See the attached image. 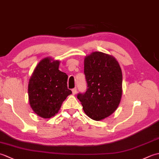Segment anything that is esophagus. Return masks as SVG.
Returning a JSON list of instances; mask_svg holds the SVG:
<instances>
[{"label":"esophagus","mask_w":159,"mask_h":159,"mask_svg":"<svg viewBox=\"0 0 159 159\" xmlns=\"http://www.w3.org/2000/svg\"><path fill=\"white\" fill-rule=\"evenodd\" d=\"M72 93L74 94H74H76V91H77V89L76 88V87H75V88H74V89H72Z\"/></svg>","instance_id":"34e87169"}]
</instances>
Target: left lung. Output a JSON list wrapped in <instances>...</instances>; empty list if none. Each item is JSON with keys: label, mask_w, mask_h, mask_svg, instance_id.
Returning <instances> with one entry per match:
<instances>
[{"label": "left lung", "mask_w": 159, "mask_h": 159, "mask_svg": "<svg viewBox=\"0 0 159 159\" xmlns=\"http://www.w3.org/2000/svg\"><path fill=\"white\" fill-rule=\"evenodd\" d=\"M84 73L87 88L77 98L87 116L100 121L113 113L122 94V72L113 56L93 52L84 60Z\"/></svg>", "instance_id": "8db88e82"}]
</instances>
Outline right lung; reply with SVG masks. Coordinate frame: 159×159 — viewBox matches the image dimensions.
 Masks as SVG:
<instances>
[{
    "instance_id": "right-lung-1",
    "label": "right lung",
    "mask_w": 159,
    "mask_h": 159,
    "mask_svg": "<svg viewBox=\"0 0 159 159\" xmlns=\"http://www.w3.org/2000/svg\"><path fill=\"white\" fill-rule=\"evenodd\" d=\"M59 63L50 57L43 59L29 79L30 105L43 118H50L58 113L63 101L72 93L67 86L68 76L59 70Z\"/></svg>"
}]
</instances>
